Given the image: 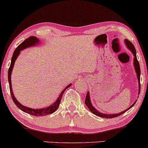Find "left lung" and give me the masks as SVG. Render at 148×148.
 <instances>
[{
	"mask_svg": "<svg viewBox=\"0 0 148 148\" xmlns=\"http://www.w3.org/2000/svg\"><path fill=\"white\" fill-rule=\"evenodd\" d=\"M125 45L127 46V47L131 51V52L132 53L133 56H134V60H133V64H134V69L135 72H136V76H137V79H138V94L139 95L140 94V65H139V63L137 60V58H136V49H135L134 46L133 45V44L130 41L127 40V39H125ZM136 101H135V102L133 103L132 106H130L129 108L126 109L124 111L121 112L119 113H116V114H106V113H102L101 112H99V110H97L94 107L92 106L91 100H90V92L89 91L88 92L86 95V98H85V103L87 107L89 108V110L92 112L94 114L100 117H103V118H106V119H112V118H115V117L119 116L123 114V113H125V112H127V110H129L130 108H132L134 106V105L136 103Z\"/></svg>",
	"mask_w": 148,
	"mask_h": 148,
	"instance_id": "left-lung-1",
	"label": "left lung"
}]
</instances>
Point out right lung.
Returning <instances> with one entry per match:
<instances>
[{"instance_id": "right-lung-1", "label": "right lung", "mask_w": 148, "mask_h": 148, "mask_svg": "<svg viewBox=\"0 0 148 148\" xmlns=\"http://www.w3.org/2000/svg\"><path fill=\"white\" fill-rule=\"evenodd\" d=\"M40 43V40L38 38H36V36H30L28 38L25 39V40L23 41L22 43L20 44L16 49H15L14 51V54L12 55V60H11V65H10V68H9L8 70V81H9V85H10V93H11L12 98L13 99L14 103H15V105L19 109L22 110V111L24 112L29 114H32L33 116H46L48 114H52L56 110L58 109V106H59L60 101H61V98L63 97V94L64 92L66 90L67 88H69V87L72 85V83L69 84L65 88L63 91L61 92V93L59 94L58 99H56V101L53 103V104L50 105L49 106L46 107V108H40V109H33V108H28V107L23 106L22 104H21L18 101H17V99H16V97H14L13 91H12V81H11V75L12 70H13L14 65L15 64L16 60L18 58V56L20 54L21 51L23 50V49H26V48L30 47H34V46H36L37 45H39Z\"/></svg>"}]
</instances>
